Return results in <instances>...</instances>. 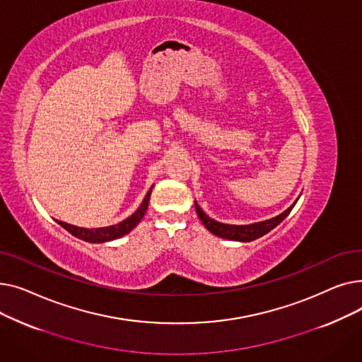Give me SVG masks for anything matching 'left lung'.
I'll list each match as a JSON object with an SVG mask.
<instances>
[{
  "label": "left lung",
  "mask_w": 362,
  "mask_h": 362,
  "mask_svg": "<svg viewBox=\"0 0 362 362\" xmlns=\"http://www.w3.org/2000/svg\"><path fill=\"white\" fill-rule=\"evenodd\" d=\"M298 199H299V197L288 208V210H284L281 214H279L273 218H269V220L252 223V224H226V223H220V221H217L211 217H208L202 211V208L197 204V201H195V210H197V214H198L199 220L202 221V224L213 235H216L218 238H223V239H229V240L251 242V240H255V239H258L264 235H267L269 232H272L274 229V227H277L284 218L289 216V213L292 211V208L295 206Z\"/></svg>",
  "instance_id": "8db88e82"
}]
</instances>
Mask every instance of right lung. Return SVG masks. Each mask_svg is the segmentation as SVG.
<instances>
[{
    "mask_svg": "<svg viewBox=\"0 0 362 362\" xmlns=\"http://www.w3.org/2000/svg\"><path fill=\"white\" fill-rule=\"evenodd\" d=\"M151 192H152V187L148 191V194L145 195L142 204L139 205L138 210L133 213L130 217H127L126 220L117 223V224H112V226H107V227H97V229H85V227H78V226H73L60 220H55L59 223L62 227L67 232H70L73 236L79 238L85 242H90V243H104V242H110L114 239H119L124 235H127L129 232H132L135 227L139 224V221L144 218L146 210H148V202L151 198Z\"/></svg>",
    "mask_w": 362,
    "mask_h": 362,
    "instance_id": "obj_1",
    "label": "right lung"
}]
</instances>
